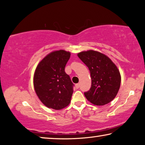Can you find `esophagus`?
Returning a JSON list of instances; mask_svg holds the SVG:
<instances>
[{
	"label": "esophagus",
	"mask_w": 145,
	"mask_h": 145,
	"mask_svg": "<svg viewBox=\"0 0 145 145\" xmlns=\"http://www.w3.org/2000/svg\"><path fill=\"white\" fill-rule=\"evenodd\" d=\"M75 87H76V88H77V89H78V88H79V87H80V84H78H78H76Z\"/></svg>",
	"instance_id": "esophagus-1"
}]
</instances>
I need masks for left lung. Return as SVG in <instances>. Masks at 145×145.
Listing matches in <instances>:
<instances>
[{"mask_svg": "<svg viewBox=\"0 0 145 145\" xmlns=\"http://www.w3.org/2000/svg\"><path fill=\"white\" fill-rule=\"evenodd\" d=\"M77 56L89 68L91 78L90 89L84 93L87 100L96 105L111 102L121 84V75L116 65L107 56L95 50L83 51Z\"/></svg>", "mask_w": 145, "mask_h": 145, "instance_id": "1", "label": "left lung"}]
</instances>
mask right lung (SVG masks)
<instances>
[{"instance_id":"obj_1","label":"right lung","mask_w":145,"mask_h":145,"mask_svg":"<svg viewBox=\"0 0 145 145\" xmlns=\"http://www.w3.org/2000/svg\"><path fill=\"white\" fill-rule=\"evenodd\" d=\"M71 54L53 51L41 60L34 72L33 84L39 99L48 108L60 110L71 102L73 84L65 68Z\"/></svg>"}]
</instances>
